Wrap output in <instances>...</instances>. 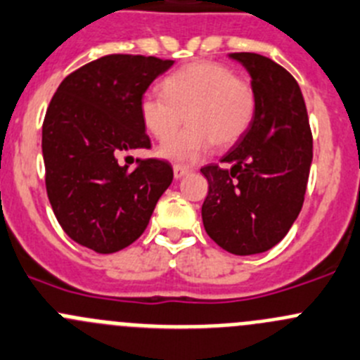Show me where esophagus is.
<instances>
[{
    "instance_id": "34e87169",
    "label": "esophagus",
    "mask_w": 360,
    "mask_h": 360,
    "mask_svg": "<svg viewBox=\"0 0 360 360\" xmlns=\"http://www.w3.org/2000/svg\"><path fill=\"white\" fill-rule=\"evenodd\" d=\"M191 169L190 167H184V165H174V177L176 179H181V177H184L186 174H190Z\"/></svg>"
}]
</instances>
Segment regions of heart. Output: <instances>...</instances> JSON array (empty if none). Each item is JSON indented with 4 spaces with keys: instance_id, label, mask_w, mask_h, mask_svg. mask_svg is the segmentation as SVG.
<instances>
[{
    "instance_id": "1",
    "label": "heart",
    "mask_w": 360,
    "mask_h": 360,
    "mask_svg": "<svg viewBox=\"0 0 360 360\" xmlns=\"http://www.w3.org/2000/svg\"><path fill=\"white\" fill-rule=\"evenodd\" d=\"M163 96L146 93L139 103L142 124L168 141L186 119L191 127L158 148L160 158L186 163L214 146H232L246 134L255 114V91L219 63L200 61L177 70L162 84Z\"/></svg>"
}]
</instances>
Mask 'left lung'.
I'll list each match as a JSON object with an SVG mask.
<instances>
[{"label":"left lung","instance_id":"obj_1","mask_svg":"<svg viewBox=\"0 0 360 360\" xmlns=\"http://www.w3.org/2000/svg\"><path fill=\"white\" fill-rule=\"evenodd\" d=\"M251 77L255 114L246 134L221 158L230 169L202 167L209 183L202 204L205 232L233 255L276 246L301 212L313 139L297 80L278 63L253 52H233Z\"/></svg>","mask_w":360,"mask_h":360}]
</instances>
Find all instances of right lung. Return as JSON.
<instances>
[{
  "label": "right lung",
  "instance_id": "1",
  "mask_svg": "<svg viewBox=\"0 0 360 360\" xmlns=\"http://www.w3.org/2000/svg\"><path fill=\"white\" fill-rule=\"evenodd\" d=\"M172 65L153 56H103L70 73L52 96L41 128L45 186L59 225L80 246L96 253L130 246L172 183L169 162L142 160L134 170L117 162L151 146L139 103Z\"/></svg>",
  "mask_w": 360,
  "mask_h": 360
}]
</instances>
